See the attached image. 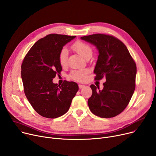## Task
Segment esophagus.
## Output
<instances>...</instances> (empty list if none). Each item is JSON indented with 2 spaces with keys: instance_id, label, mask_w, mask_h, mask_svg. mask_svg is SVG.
Wrapping results in <instances>:
<instances>
[{
  "instance_id": "34e87169",
  "label": "esophagus",
  "mask_w": 156,
  "mask_h": 156,
  "mask_svg": "<svg viewBox=\"0 0 156 156\" xmlns=\"http://www.w3.org/2000/svg\"><path fill=\"white\" fill-rule=\"evenodd\" d=\"M78 87H79V88L81 89V88H84L85 85H79Z\"/></svg>"
}]
</instances>
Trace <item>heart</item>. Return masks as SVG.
I'll use <instances>...</instances> for the list:
<instances>
[{
    "mask_svg": "<svg viewBox=\"0 0 156 156\" xmlns=\"http://www.w3.org/2000/svg\"><path fill=\"white\" fill-rule=\"evenodd\" d=\"M72 48L78 54L83 57L84 58H87L89 55H92V54L91 47L85 42H81V41H77V42L74 43L72 45ZM68 53V50L66 47H63L59 52V62L62 66H65L67 65ZM88 72V71L87 69L81 71H73L70 74L69 77L73 80L84 81L86 78Z\"/></svg>",
    "mask_w": 156,
    "mask_h": 156,
    "instance_id": "heart-1",
    "label": "heart"
}]
</instances>
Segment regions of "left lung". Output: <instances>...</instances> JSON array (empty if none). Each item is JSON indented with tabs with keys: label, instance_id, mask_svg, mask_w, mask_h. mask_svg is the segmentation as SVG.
Returning a JSON list of instances; mask_svg holds the SVG:
<instances>
[{
	"label": "left lung",
	"instance_id": "left-lung-1",
	"mask_svg": "<svg viewBox=\"0 0 156 156\" xmlns=\"http://www.w3.org/2000/svg\"><path fill=\"white\" fill-rule=\"evenodd\" d=\"M95 45L99 56L94 73L95 80L105 77L101 90L91 85L92 95L88 100L90 110L104 118L116 116L124 111L135 88L136 64L126 45L111 35L94 34L81 37Z\"/></svg>",
	"mask_w": 156,
	"mask_h": 156
}]
</instances>
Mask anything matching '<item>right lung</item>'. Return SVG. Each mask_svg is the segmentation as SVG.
I'll return each mask as SVG.
<instances>
[{"label":"right lung","mask_w":156,"mask_h":156,"mask_svg":"<svg viewBox=\"0 0 156 156\" xmlns=\"http://www.w3.org/2000/svg\"><path fill=\"white\" fill-rule=\"evenodd\" d=\"M76 36L50 34L31 47L21 64L24 92L31 106L40 116L56 118L66 113L78 90L74 81L60 85L52 80L60 74L59 52Z\"/></svg>","instance_id":"1"}]
</instances>
